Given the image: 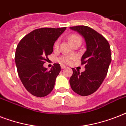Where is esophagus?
Listing matches in <instances>:
<instances>
[{"instance_id":"esophagus-1","label":"esophagus","mask_w":126,"mask_h":126,"mask_svg":"<svg viewBox=\"0 0 126 126\" xmlns=\"http://www.w3.org/2000/svg\"><path fill=\"white\" fill-rule=\"evenodd\" d=\"M61 69H65L66 68V66H65V65H61Z\"/></svg>"}]
</instances>
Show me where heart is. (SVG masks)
I'll return each mask as SVG.
<instances>
[{"label": "heart", "instance_id": "1", "mask_svg": "<svg viewBox=\"0 0 126 126\" xmlns=\"http://www.w3.org/2000/svg\"><path fill=\"white\" fill-rule=\"evenodd\" d=\"M69 42H71L73 45H75L77 43H82V38L79 35L77 34H72L69 36ZM59 40H57L55 42L54 46L55 47H58L59 46ZM76 56L73 55H64L58 58V61L61 64H71L76 59Z\"/></svg>", "mask_w": 126, "mask_h": 126}]
</instances>
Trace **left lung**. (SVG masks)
I'll return each instance as SVG.
<instances>
[{"label": "left lung", "mask_w": 126, "mask_h": 126, "mask_svg": "<svg viewBox=\"0 0 126 126\" xmlns=\"http://www.w3.org/2000/svg\"><path fill=\"white\" fill-rule=\"evenodd\" d=\"M79 32L85 39L86 51L81 59V65H85V71L73 69L69 80L72 90L82 96L90 95L96 92L103 82L111 62L109 43L96 31L85 25L70 27Z\"/></svg>", "instance_id": "8db88e82"}]
</instances>
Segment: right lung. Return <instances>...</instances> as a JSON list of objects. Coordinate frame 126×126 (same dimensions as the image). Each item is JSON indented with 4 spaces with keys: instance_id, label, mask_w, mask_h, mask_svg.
Masks as SVG:
<instances>
[{
    "instance_id": "add662e5",
    "label": "right lung",
    "mask_w": 126,
    "mask_h": 126,
    "mask_svg": "<svg viewBox=\"0 0 126 126\" xmlns=\"http://www.w3.org/2000/svg\"><path fill=\"white\" fill-rule=\"evenodd\" d=\"M65 29H37L25 35L17 46L15 61L19 77L32 95L42 97L53 90L61 71L60 65L54 63L49 71L43 65L48 60L47 55L53 52L55 41Z\"/></svg>"
}]
</instances>
